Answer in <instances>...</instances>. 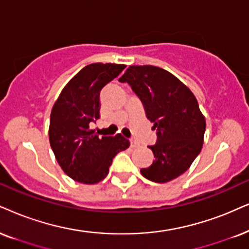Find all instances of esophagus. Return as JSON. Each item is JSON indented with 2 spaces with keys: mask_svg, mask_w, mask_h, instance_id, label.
I'll return each instance as SVG.
<instances>
[{
  "mask_svg": "<svg viewBox=\"0 0 249 249\" xmlns=\"http://www.w3.org/2000/svg\"><path fill=\"white\" fill-rule=\"evenodd\" d=\"M130 143H131V147H132V148L139 147V142H138V141L133 140V139H131V140H130Z\"/></svg>",
  "mask_w": 249,
  "mask_h": 249,
  "instance_id": "obj_1",
  "label": "esophagus"
}]
</instances>
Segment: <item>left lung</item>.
I'll return each mask as SVG.
<instances>
[{"label": "left lung", "mask_w": 249, "mask_h": 249, "mask_svg": "<svg viewBox=\"0 0 249 249\" xmlns=\"http://www.w3.org/2000/svg\"><path fill=\"white\" fill-rule=\"evenodd\" d=\"M142 102L156 128L152 165L141 175L154 182H168L190 168L203 144L206 119L190 88L164 69L132 65L119 78Z\"/></svg>", "instance_id": "left-lung-1"}]
</instances>
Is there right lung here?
<instances>
[{
	"label": "right lung",
	"mask_w": 249,
	"mask_h": 249,
	"mask_svg": "<svg viewBox=\"0 0 249 249\" xmlns=\"http://www.w3.org/2000/svg\"><path fill=\"white\" fill-rule=\"evenodd\" d=\"M124 69V64L111 63L86 65L63 88L53 107L50 147L63 171L75 181L103 180L114 157L130 146L122 134L100 138L89 128L100 118L101 89Z\"/></svg>",
	"instance_id": "1"
}]
</instances>
